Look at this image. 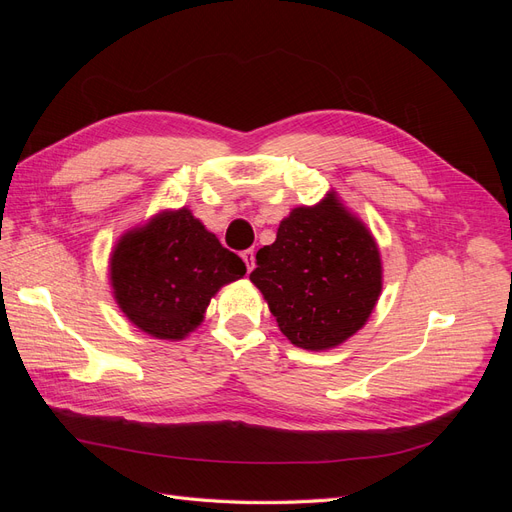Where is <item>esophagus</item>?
Wrapping results in <instances>:
<instances>
[{"label": "esophagus", "instance_id": "1", "mask_svg": "<svg viewBox=\"0 0 512 512\" xmlns=\"http://www.w3.org/2000/svg\"><path fill=\"white\" fill-rule=\"evenodd\" d=\"M241 258H243V262H245V267H247V271H254V267H256V252L254 250H245L243 254H241Z\"/></svg>", "mask_w": 512, "mask_h": 512}]
</instances>
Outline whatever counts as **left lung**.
<instances>
[{
	"label": "left lung",
	"instance_id": "1",
	"mask_svg": "<svg viewBox=\"0 0 512 512\" xmlns=\"http://www.w3.org/2000/svg\"><path fill=\"white\" fill-rule=\"evenodd\" d=\"M256 265L252 284L303 350L344 344L365 327L382 292L380 247L333 190L312 207H294Z\"/></svg>",
	"mask_w": 512,
	"mask_h": 512
}]
</instances>
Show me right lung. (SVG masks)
<instances>
[{
  "label": "right lung",
  "mask_w": 512,
  "mask_h": 512,
  "mask_svg": "<svg viewBox=\"0 0 512 512\" xmlns=\"http://www.w3.org/2000/svg\"><path fill=\"white\" fill-rule=\"evenodd\" d=\"M245 271V262L188 207L164 209L126 230L108 258V280L123 316L168 342L198 329L218 290Z\"/></svg>",
  "instance_id": "1"
}]
</instances>
